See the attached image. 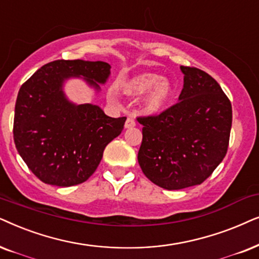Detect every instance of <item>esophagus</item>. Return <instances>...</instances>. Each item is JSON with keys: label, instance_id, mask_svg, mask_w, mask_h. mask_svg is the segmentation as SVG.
<instances>
[{"label": "esophagus", "instance_id": "esophagus-1", "mask_svg": "<svg viewBox=\"0 0 259 259\" xmlns=\"http://www.w3.org/2000/svg\"><path fill=\"white\" fill-rule=\"evenodd\" d=\"M135 125H136L135 118H134V117H132V116L127 117L126 122H125V127H126V129H129V127H134Z\"/></svg>", "mask_w": 259, "mask_h": 259}]
</instances>
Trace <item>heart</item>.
<instances>
[{
    "mask_svg": "<svg viewBox=\"0 0 259 259\" xmlns=\"http://www.w3.org/2000/svg\"><path fill=\"white\" fill-rule=\"evenodd\" d=\"M150 89L152 91L148 96L146 106L149 111H158L165 105L171 95V88L167 80L161 79L157 74L148 73L135 78L126 86V92L133 96L143 95Z\"/></svg>",
    "mask_w": 259,
    "mask_h": 259,
    "instance_id": "heart-1",
    "label": "heart"
}]
</instances>
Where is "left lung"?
<instances>
[{
	"instance_id": "left-lung-1",
	"label": "left lung",
	"mask_w": 259,
	"mask_h": 259,
	"mask_svg": "<svg viewBox=\"0 0 259 259\" xmlns=\"http://www.w3.org/2000/svg\"><path fill=\"white\" fill-rule=\"evenodd\" d=\"M180 68L184 89L177 104L137 117L141 169L168 191L200 185L213 173L227 153L232 125L231 102L215 79L196 67Z\"/></svg>"
}]
</instances>
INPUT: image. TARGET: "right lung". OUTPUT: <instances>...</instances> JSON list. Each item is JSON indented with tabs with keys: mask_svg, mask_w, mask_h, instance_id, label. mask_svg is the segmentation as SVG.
I'll return each mask as SVG.
<instances>
[{
	"mask_svg": "<svg viewBox=\"0 0 259 259\" xmlns=\"http://www.w3.org/2000/svg\"><path fill=\"white\" fill-rule=\"evenodd\" d=\"M111 66L104 61L54 60L40 67L17 95L14 142L32 173L45 184L70 187L97 169L105 147L122 133L126 117L106 116L97 105H75L63 92L70 77H84L95 89Z\"/></svg>",
	"mask_w": 259,
	"mask_h": 259,
	"instance_id": "right-lung-1",
	"label": "right lung"
}]
</instances>
